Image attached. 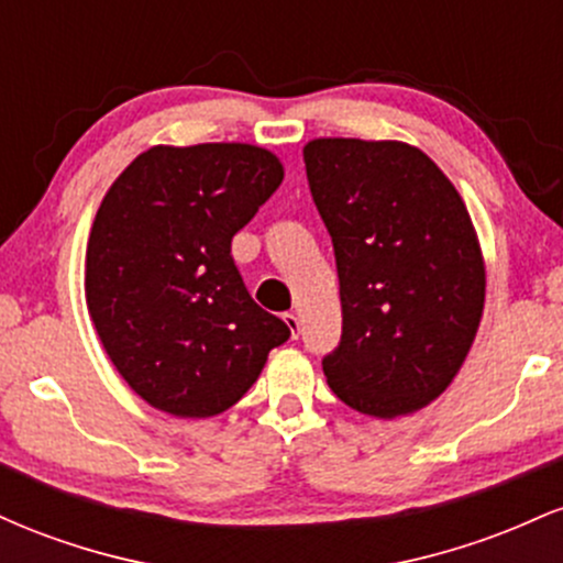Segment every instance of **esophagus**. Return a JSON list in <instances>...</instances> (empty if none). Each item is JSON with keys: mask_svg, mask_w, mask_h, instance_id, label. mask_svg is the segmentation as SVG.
I'll list each match as a JSON object with an SVG mask.
<instances>
[{"mask_svg": "<svg viewBox=\"0 0 563 563\" xmlns=\"http://www.w3.org/2000/svg\"><path fill=\"white\" fill-rule=\"evenodd\" d=\"M283 322H286V325H288L290 339H299V318H296V312L283 314Z\"/></svg>", "mask_w": 563, "mask_h": 563, "instance_id": "obj_1", "label": "esophagus"}]
</instances>
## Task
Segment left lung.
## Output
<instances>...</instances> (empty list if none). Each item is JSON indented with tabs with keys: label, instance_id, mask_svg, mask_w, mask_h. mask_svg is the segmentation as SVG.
Here are the masks:
<instances>
[{
	"label": "left lung",
	"instance_id": "left-lung-1",
	"mask_svg": "<svg viewBox=\"0 0 563 563\" xmlns=\"http://www.w3.org/2000/svg\"><path fill=\"white\" fill-rule=\"evenodd\" d=\"M303 164L341 286L328 386L373 418L421 410L479 331L487 280L466 203L407 142L320 137L303 145Z\"/></svg>",
	"mask_w": 563,
	"mask_h": 563
}]
</instances>
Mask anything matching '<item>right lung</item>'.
Segmentation results:
<instances>
[{
  "label": "right lung",
  "mask_w": 563,
  "mask_h": 563,
  "mask_svg": "<svg viewBox=\"0 0 563 563\" xmlns=\"http://www.w3.org/2000/svg\"><path fill=\"white\" fill-rule=\"evenodd\" d=\"M280 183V158L260 145H156L102 198L84 273L89 318L147 405L177 418L224 412L288 341L230 254Z\"/></svg>",
  "instance_id": "right-lung-1"
}]
</instances>
